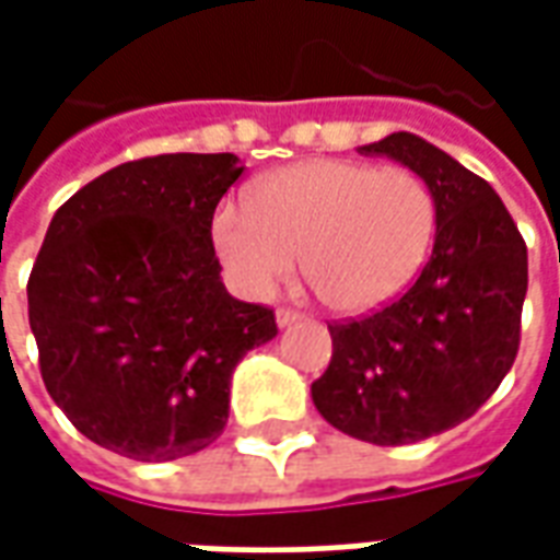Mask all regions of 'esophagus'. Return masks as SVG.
Wrapping results in <instances>:
<instances>
[{
	"mask_svg": "<svg viewBox=\"0 0 560 560\" xmlns=\"http://www.w3.org/2000/svg\"><path fill=\"white\" fill-rule=\"evenodd\" d=\"M303 312H296V308H279L276 312V320H279V327H291L296 320H303Z\"/></svg>",
	"mask_w": 560,
	"mask_h": 560,
	"instance_id": "1",
	"label": "esophagus"
}]
</instances>
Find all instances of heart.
I'll return each mask as SVG.
<instances>
[{
    "instance_id": "b5f03b06",
    "label": "heart",
    "mask_w": 560,
    "mask_h": 560,
    "mask_svg": "<svg viewBox=\"0 0 560 560\" xmlns=\"http://www.w3.org/2000/svg\"><path fill=\"white\" fill-rule=\"evenodd\" d=\"M434 195L420 173L315 159L269 173L248 209L224 203L212 243L236 284L269 296L300 267L332 308L375 312L420 272L434 233Z\"/></svg>"
}]
</instances>
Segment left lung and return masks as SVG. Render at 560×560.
Instances as JSON below:
<instances>
[{
	"mask_svg": "<svg viewBox=\"0 0 560 560\" xmlns=\"http://www.w3.org/2000/svg\"><path fill=\"white\" fill-rule=\"evenodd\" d=\"M360 152L429 183L434 248L393 303L327 324L332 360L312 399L339 432L401 446L465 422L501 387L522 341L528 248L492 185L432 143L396 131Z\"/></svg>",
	"mask_w": 560,
	"mask_h": 560,
	"instance_id": "obj_1",
	"label": "left lung"
}]
</instances>
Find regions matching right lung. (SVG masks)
Segmentation results:
<instances>
[{
    "label": "right lung",
    "instance_id": "right-lung-1",
    "mask_svg": "<svg viewBox=\"0 0 560 560\" xmlns=\"http://www.w3.org/2000/svg\"><path fill=\"white\" fill-rule=\"evenodd\" d=\"M231 152L126 161L56 209L30 272V327L50 399L80 434L173 462L228 422L231 375L276 339L269 305L221 284L212 215L240 179Z\"/></svg>",
    "mask_w": 560,
    "mask_h": 560
}]
</instances>
